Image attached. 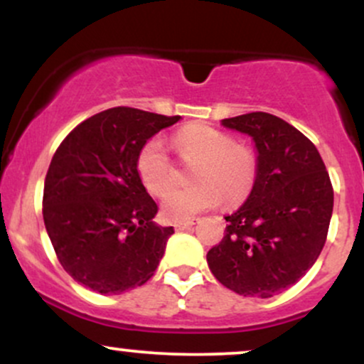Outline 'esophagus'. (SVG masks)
<instances>
[{
  "label": "esophagus",
  "instance_id": "1",
  "mask_svg": "<svg viewBox=\"0 0 364 364\" xmlns=\"http://www.w3.org/2000/svg\"><path fill=\"white\" fill-rule=\"evenodd\" d=\"M196 224V219H190V220H183V223H176L174 224V228H176V231H185V229H190L191 225Z\"/></svg>",
  "mask_w": 364,
  "mask_h": 364
}]
</instances>
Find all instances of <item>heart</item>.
Masks as SVG:
<instances>
[{"label": "heart", "instance_id": "obj_1", "mask_svg": "<svg viewBox=\"0 0 364 364\" xmlns=\"http://www.w3.org/2000/svg\"><path fill=\"white\" fill-rule=\"evenodd\" d=\"M174 147L185 161H195L190 186L173 188L162 198V215L168 220H190L215 207L237 205L252 193L257 179V157L243 144H236L223 129L193 123L174 136ZM136 173L150 193L162 195L174 181V169L161 139L154 136L141 145Z\"/></svg>", "mask_w": 364, "mask_h": 364}]
</instances>
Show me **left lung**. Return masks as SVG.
<instances>
[{
    "instance_id": "left-lung-1",
    "label": "left lung",
    "mask_w": 364,
    "mask_h": 364,
    "mask_svg": "<svg viewBox=\"0 0 364 364\" xmlns=\"http://www.w3.org/2000/svg\"><path fill=\"white\" fill-rule=\"evenodd\" d=\"M223 127L252 136L257 179L225 235L207 253L214 277L241 296L270 298L311 269L327 240L333 190L318 150L299 129L269 114L248 112Z\"/></svg>"
}]
</instances>
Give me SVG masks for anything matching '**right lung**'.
Masks as SVG:
<instances>
[{
	"instance_id": "add662e5",
	"label": "right lung",
	"mask_w": 364,
	"mask_h": 364,
	"mask_svg": "<svg viewBox=\"0 0 364 364\" xmlns=\"http://www.w3.org/2000/svg\"><path fill=\"white\" fill-rule=\"evenodd\" d=\"M181 116L112 107L61 141L44 181L43 215L58 260L101 294L145 284L173 228L154 223L157 203L136 173L141 145Z\"/></svg>"
}]
</instances>
